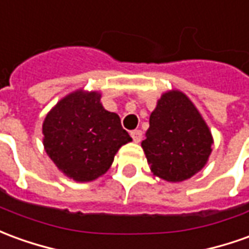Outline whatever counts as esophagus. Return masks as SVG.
Wrapping results in <instances>:
<instances>
[{
    "mask_svg": "<svg viewBox=\"0 0 249 249\" xmlns=\"http://www.w3.org/2000/svg\"><path fill=\"white\" fill-rule=\"evenodd\" d=\"M130 136H132V139H133V142H140V140H142V130L140 129L132 130V132H130Z\"/></svg>",
    "mask_w": 249,
    "mask_h": 249,
    "instance_id": "esophagus-1",
    "label": "esophagus"
}]
</instances>
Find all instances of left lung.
Instances as JSON below:
<instances>
[{"mask_svg":"<svg viewBox=\"0 0 249 249\" xmlns=\"http://www.w3.org/2000/svg\"><path fill=\"white\" fill-rule=\"evenodd\" d=\"M212 145V132L190 98L179 90L163 93L142 142L155 177L173 183L194 177L206 166Z\"/></svg>","mask_w":249,"mask_h":249,"instance_id":"1","label":"left lung"}]
</instances>
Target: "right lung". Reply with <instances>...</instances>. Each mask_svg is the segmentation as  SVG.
Wrapping results in <instances>:
<instances>
[{"mask_svg":"<svg viewBox=\"0 0 249 249\" xmlns=\"http://www.w3.org/2000/svg\"><path fill=\"white\" fill-rule=\"evenodd\" d=\"M43 145L59 171L75 182H91L112 166L132 142L117 113L101 104L100 91L78 89L63 97L43 121Z\"/></svg>","mask_w":249,"mask_h":249,"instance_id":"1","label":"right lung"}]
</instances>
